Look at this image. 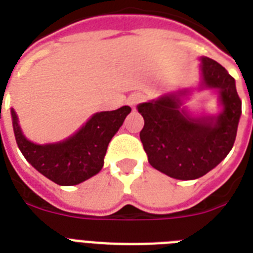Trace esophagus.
I'll list each match as a JSON object with an SVG mask.
<instances>
[{
    "instance_id": "esophagus-1",
    "label": "esophagus",
    "mask_w": 253,
    "mask_h": 253,
    "mask_svg": "<svg viewBox=\"0 0 253 253\" xmlns=\"http://www.w3.org/2000/svg\"><path fill=\"white\" fill-rule=\"evenodd\" d=\"M143 101V94L140 93H132V94L128 95V98H127V103L130 105V106H136L139 102H142Z\"/></svg>"
}]
</instances>
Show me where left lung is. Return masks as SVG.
<instances>
[{"label": "left lung", "instance_id": "8db88e82", "mask_svg": "<svg viewBox=\"0 0 253 253\" xmlns=\"http://www.w3.org/2000/svg\"><path fill=\"white\" fill-rule=\"evenodd\" d=\"M201 87L216 89L223 106L215 117L192 118L181 110L178 94L138 105L144 118L140 131L148 163L177 180H196L215 168L231 151L242 114L235 80L212 59H201Z\"/></svg>", "mask_w": 253, "mask_h": 253}]
</instances>
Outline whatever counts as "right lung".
Segmentation results:
<instances>
[{
    "label": "right lung",
    "mask_w": 253,
    "mask_h": 253,
    "mask_svg": "<svg viewBox=\"0 0 253 253\" xmlns=\"http://www.w3.org/2000/svg\"><path fill=\"white\" fill-rule=\"evenodd\" d=\"M130 106L95 113L76 134L53 144H35L22 132L17 113L11 109L14 135L26 160L57 185L71 186L90 178L102 169L111 138L130 114Z\"/></svg>",
    "instance_id": "1"
}]
</instances>
